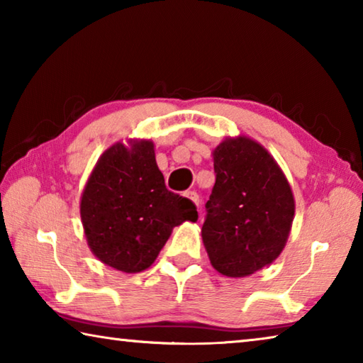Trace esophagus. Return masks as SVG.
<instances>
[{"label":"esophagus","mask_w":363,"mask_h":363,"mask_svg":"<svg viewBox=\"0 0 363 363\" xmlns=\"http://www.w3.org/2000/svg\"><path fill=\"white\" fill-rule=\"evenodd\" d=\"M186 196H187V199L192 200L196 206L200 205V196H199V194L195 192V190H189V192H186Z\"/></svg>","instance_id":"34e87169"}]
</instances>
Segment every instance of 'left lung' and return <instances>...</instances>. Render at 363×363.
<instances>
[{"mask_svg": "<svg viewBox=\"0 0 363 363\" xmlns=\"http://www.w3.org/2000/svg\"><path fill=\"white\" fill-rule=\"evenodd\" d=\"M213 158L216 182L201 237L218 272L247 277L284 250L294 216L293 194L275 160L248 138L225 139Z\"/></svg>", "mask_w": 363, "mask_h": 363, "instance_id": "1", "label": "left lung"}]
</instances>
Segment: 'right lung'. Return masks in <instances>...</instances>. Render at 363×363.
Returning a JSON list of instances; mask_svg holds the SVG:
<instances>
[{
	"mask_svg": "<svg viewBox=\"0 0 363 363\" xmlns=\"http://www.w3.org/2000/svg\"><path fill=\"white\" fill-rule=\"evenodd\" d=\"M86 240L104 264L140 272L184 220H196L192 200L171 192L150 140L115 144L102 153L79 205Z\"/></svg>",
	"mask_w": 363,
	"mask_h": 363,
	"instance_id": "right-lung-1",
	"label": "right lung"
}]
</instances>
